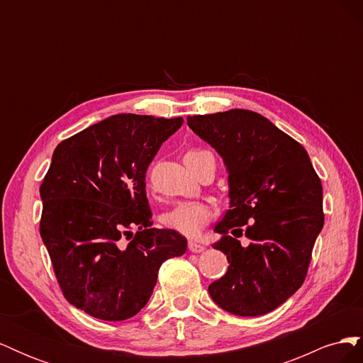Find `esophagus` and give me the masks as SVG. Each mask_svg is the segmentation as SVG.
Segmentation results:
<instances>
[{"mask_svg":"<svg viewBox=\"0 0 363 363\" xmlns=\"http://www.w3.org/2000/svg\"><path fill=\"white\" fill-rule=\"evenodd\" d=\"M188 248H189V251H192V252H201V251H204V245H201V244H199V242H195V240H189V242H188Z\"/></svg>","mask_w":363,"mask_h":363,"instance_id":"1","label":"esophagus"}]
</instances>
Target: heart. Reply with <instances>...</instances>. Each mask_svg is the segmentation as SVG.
Segmentation results:
<instances>
[{
  "label": "heart",
  "instance_id": "obj_1",
  "mask_svg": "<svg viewBox=\"0 0 363 363\" xmlns=\"http://www.w3.org/2000/svg\"><path fill=\"white\" fill-rule=\"evenodd\" d=\"M206 150H191L184 155V160L194 162L206 155ZM213 216L212 207L203 201H180L162 215L164 228L172 230L188 238H196Z\"/></svg>",
  "mask_w": 363,
  "mask_h": 363
}]
</instances>
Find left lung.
I'll list each match as a JSON object with an SVG mask.
<instances>
[{"instance_id":"left-lung-1","label":"left lung","mask_w":363,"mask_h":363,"mask_svg":"<svg viewBox=\"0 0 363 363\" xmlns=\"http://www.w3.org/2000/svg\"><path fill=\"white\" fill-rule=\"evenodd\" d=\"M188 125L228 171L230 208L212 247L227 255L230 267L208 294L233 315H265L304 283L324 225L321 180L303 145L256 112L188 116ZM242 234L248 246L240 245Z\"/></svg>"}]
</instances>
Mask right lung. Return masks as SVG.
<instances>
[{"instance_id":"right-lung-1","label":"right lung","mask_w":363,"mask_h":363,"mask_svg":"<svg viewBox=\"0 0 363 363\" xmlns=\"http://www.w3.org/2000/svg\"><path fill=\"white\" fill-rule=\"evenodd\" d=\"M183 118L121 113L62 140L40 184V236L77 309L123 321L144 307L164 260L188 240L152 227L150 163Z\"/></svg>"}]
</instances>
